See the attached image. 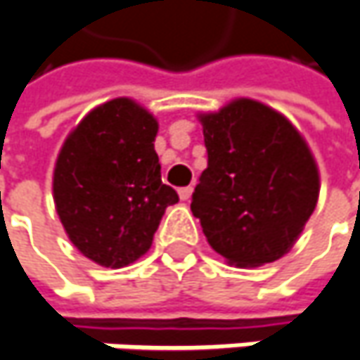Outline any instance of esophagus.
<instances>
[{"mask_svg":"<svg viewBox=\"0 0 360 360\" xmlns=\"http://www.w3.org/2000/svg\"><path fill=\"white\" fill-rule=\"evenodd\" d=\"M191 193H193V187L191 185H187V187H181L179 189V198L183 201H187L191 198Z\"/></svg>","mask_w":360,"mask_h":360,"instance_id":"1","label":"esophagus"}]
</instances>
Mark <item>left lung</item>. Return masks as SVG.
Masks as SVG:
<instances>
[{
    "mask_svg": "<svg viewBox=\"0 0 360 360\" xmlns=\"http://www.w3.org/2000/svg\"><path fill=\"white\" fill-rule=\"evenodd\" d=\"M207 169L191 212L210 246L236 266H261L291 250L316 210L318 165L295 126L255 99L200 114Z\"/></svg>",
    "mask_w": 360,
    "mask_h": 360,
    "instance_id": "left-lung-1",
    "label": "left lung"
}]
</instances>
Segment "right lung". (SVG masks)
Listing matches in <instances>:
<instances>
[{
	"label": "right lung",
	"mask_w": 360,
	"mask_h": 360,
	"mask_svg": "<svg viewBox=\"0 0 360 360\" xmlns=\"http://www.w3.org/2000/svg\"><path fill=\"white\" fill-rule=\"evenodd\" d=\"M159 122L117 97L91 110L67 136L54 165L56 214L79 252L101 266L138 261L165 210L179 201L160 181Z\"/></svg>",
	"instance_id": "add662e5"
}]
</instances>
